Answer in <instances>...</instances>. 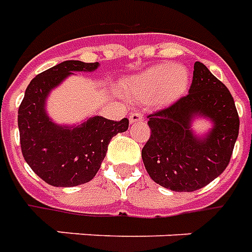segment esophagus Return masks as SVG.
<instances>
[{"instance_id":"34e87169","label":"esophagus","mask_w":252,"mask_h":252,"mask_svg":"<svg viewBox=\"0 0 252 252\" xmlns=\"http://www.w3.org/2000/svg\"><path fill=\"white\" fill-rule=\"evenodd\" d=\"M129 119H130V123L133 125V123L142 122L144 117H142V114H140V112H133V114H130Z\"/></svg>"}]
</instances>
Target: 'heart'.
<instances>
[{
	"instance_id": "obj_1",
	"label": "heart",
	"mask_w": 252,
	"mask_h": 252,
	"mask_svg": "<svg viewBox=\"0 0 252 252\" xmlns=\"http://www.w3.org/2000/svg\"><path fill=\"white\" fill-rule=\"evenodd\" d=\"M190 73L186 66L160 63L127 77L122 84L123 94L138 101L151 100L168 106L186 92Z\"/></svg>"
}]
</instances>
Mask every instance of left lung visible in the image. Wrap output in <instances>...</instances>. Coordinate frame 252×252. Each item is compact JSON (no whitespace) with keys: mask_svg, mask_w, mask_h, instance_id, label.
I'll use <instances>...</instances> for the list:
<instances>
[{"mask_svg":"<svg viewBox=\"0 0 252 252\" xmlns=\"http://www.w3.org/2000/svg\"><path fill=\"white\" fill-rule=\"evenodd\" d=\"M195 119L211 129L199 135ZM151 138L141 152L148 174L172 191H195L220 176L239 135L236 106L224 84L202 62L194 63L189 94L168 108L149 115Z\"/></svg>","mask_w":252,"mask_h":252,"instance_id":"1","label":"left lung"}]
</instances>
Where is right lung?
I'll list each match as a JSON object with an SVG mask.
<instances>
[{"label": "right lung", "instance_id": "add662e5", "mask_svg": "<svg viewBox=\"0 0 252 252\" xmlns=\"http://www.w3.org/2000/svg\"><path fill=\"white\" fill-rule=\"evenodd\" d=\"M99 62L65 61L32 80L19 107L23 156L35 174L54 187H73L94 178L114 135L129 127V119L115 122L94 115L78 125H60L46 110L51 91L74 73L94 72Z\"/></svg>", "mask_w": 252, "mask_h": 252}]
</instances>
